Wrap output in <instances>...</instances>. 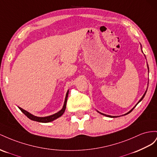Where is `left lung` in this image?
Wrapping results in <instances>:
<instances>
[{"mask_svg":"<svg viewBox=\"0 0 157 157\" xmlns=\"http://www.w3.org/2000/svg\"><path fill=\"white\" fill-rule=\"evenodd\" d=\"M142 52H143V51H142ZM147 67H148V70H149V66H148V65H147ZM146 92H147V91H145V93H144V95H143V97H141V99H140V101H139V102H138V103H139V102H141V101H142V99H143V98H144V97H145V94H146ZM138 103H137V104H138ZM136 105L135 106H136ZM134 108H135V107H133V109H132V110H131L130 111H129L128 113H126V114H125L124 115H126V114H129V113H131V112H132V110H133V109H134ZM97 112H98V113H100V114H102V115H104V116H107V117H110V118H116V117H117V116H109V115H106V114H102V113H100V112H98V111H97Z\"/></svg>","mask_w":157,"mask_h":157,"instance_id":"8db88e82","label":"left lung"}]
</instances>
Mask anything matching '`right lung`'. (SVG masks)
<instances>
[{
    "instance_id": "right-lung-1",
    "label": "right lung",
    "mask_w": 157,
    "mask_h": 157,
    "mask_svg": "<svg viewBox=\"0 0 157 157\" xmlns=\"http://www.w3.org/2000/svg\"><path fill=\"white\" fill-rule=\"evenodd\" d=\"M68 93L69 91H67L66 95V97H65V101H64V106L62 107V109L58 113L54 114L52 115L48 116H45V117H38V116H35L33 114H31V113H28V111H26L25 110H24L23 109L20 108V107L18 106V108L20 109V110L28 118H29L31 120L33 121H36V122H43V123H47V122H52V121L55 120L56 119H57L58 118L60 117V116L64 114V111L66 110V102H67V98H68Z\"/></svg>"
}]
</instances>
